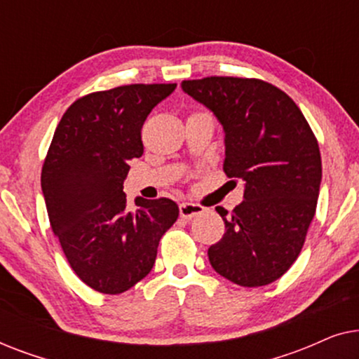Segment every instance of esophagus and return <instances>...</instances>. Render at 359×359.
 I'll return each mask as SVG.
<instances>
[{"label": "esophagus", "mask_w": 359, "mask_h": 359, "mask_svg": "<svg viewBox=\"0 0 359 359\" xmlns=\"http://www.w3.org/2000/svg\"><path fill=\"white\" fill-rule=\"evenodd\" d=\"M204 212V208L199 204H193V203H183L180 204V215L183 219H193L196 215L203 214Z\"/></svg>", "instance_id": "34e87169"}]
</instances>
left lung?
Instances as JSON below:
<instances>
[{
  "instance_id": "obj_1",
  "label": "left lung",
  "mask_w": 359,
  "mask_h": 359,
  "mask_svg": "<svg viewBox=\"0 0 359 359\" xmlns=\"http://www.w3.org/2000/svg\"><path fill=\"white\" fill-rule=\"evenodd\" d=\"M225 132L224 171L245 181L232 212L217 205L225 233L208 250L220 276L243 287L276 281L292 266L322 181L316 135L286 93L257 78L208 76L181 83Z\"/></svg>"
}]
</instances>
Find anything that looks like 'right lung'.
Wrapping results in <instances>:
<instances>
[{
	"instance_id": "obj_1",
	"label": "right lung",
	"mask_w": 359,
	"mask_h": 359,
	"mask_svg": "<svg viewBox=\"0 0 359 359\" xmlns=\"http://www.w3.org/2000/svg\"><path fill=\"white\" fill-rule=\"evenodd\" d=\"M175 83L126 85L76 100L58 122L42 166L53 233L73 271L102 294H121L154 268L160 238L178 219L168 198H137L122 188L129 160L144 154L142 126Z\"/></svg>"
}]
</instances>
